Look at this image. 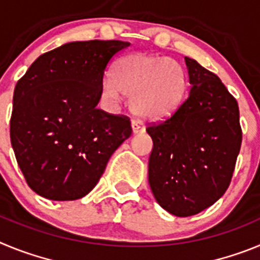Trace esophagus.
Wrapping results in <instances>:
<instances>
[{"label": "esophagus", "instance_id": "34e87169", "mask_svg": "<svg viewBox=\"0 0 260 260\" xmlns=\"http://www.w3.org/2000/svg\"><path fill=\"white\" fill-rule=\"evenodd\" d=\"M132 128H133V134H141V133H144L146 126H144L142 122H139V121H133Z\"/></svg>", "mask_w": 260, "mask_h": 260}]
</instances>
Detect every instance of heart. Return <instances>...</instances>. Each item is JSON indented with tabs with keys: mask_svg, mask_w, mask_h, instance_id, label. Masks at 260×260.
Masks as SVG:
<instances>
[{
	"mask_svg": "<svg viewBox=\"0 0 260 260\" xmlns=\"http://www.w3.org/2000/svg\"><path fill=\"white\" fill-rule=\"evenodd\" d=\"M187 93V77L180 62L150 53H134L116 63L105 78L102 96L109 103L130 96L128 109L138 118L160 122L173 116Z\"/></svg>",
	"mask_w": 260,
	"mask_h": 260,
	"instance_id": "b5f03b06",
	"label": "heart"
}]
</instances>
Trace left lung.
<instances>
[{
  "label": "left lung",
  "mask_w": 260,
  "mask_h": 260,
  "mask_svg": "<svg viewBox=\"0 0 260 260\" xmlns=\"http://www.w3.org/2000/svg\"><path fill=\"white\" fill-rule=\"evenodd\" d=\"M185 62L189 96L173 116L147 127L153 142L151 190L178 217L197 215L221 198L242 142L237 100L217 75L189 57Z\"/></svg>",
  "instance_id": "8db88e82"
}]
</instances>
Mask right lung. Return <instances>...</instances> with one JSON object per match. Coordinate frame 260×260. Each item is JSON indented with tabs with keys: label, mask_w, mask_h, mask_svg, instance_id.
Masks as SVG:
<instances>
[{
	"label": "right lung",
	"mask_w": 260,
	"mask_h": 260,
	"mask_svg": "<svg viewBox=\"0 0 260 260\" xmlns=\"http://www.w3.org/2000/svg\"><path fill=\"white\" fill-rule=\"evenodd\" d=\"M128 45L119 40L68 43L41 54L18 80L11 146L27 183L40 197L83 198L132 135L127 117L98 109L105 70Z\"/></svg>",
	"instance_id": "right-lung-1"
}]
</instances>
